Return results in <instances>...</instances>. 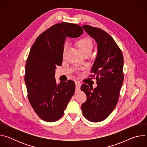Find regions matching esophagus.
I'll use <instances>...</instances> for the list:
<instances>
[{"label":"esophagus","instance_id":"1","mask_svg":"<svg viewBox=\"0 0 147 147\" xmlns=\"http://www.w3.org/2000/svg\"><path fill=\"white\" fill-rule=\"evenodd\" d=\"M81 82H80L78 81H76V88L77 90H80V87L81 86Z\"/></svg>","mask_w":147,"mask_h":147}]
</instances>
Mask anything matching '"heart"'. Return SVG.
<instances>
[{"label":"heart","mask_w":147,"mask_h":147,"mask_svg":"<svg viewBox=\"0 0 147 147\" xmlns=\"http://www.w3.org/2000/svg\"><path fill=\"white\" fill-rule=\"evenodd\" d=\"M78 46L79 48V49L80 51H84V50H87V49H91L93 47V44L92 40L88 38H82L78 42ZM67 47V43L65 44L64 48H65Z\"/></svg>","instance_id":"1"}]
</instances>
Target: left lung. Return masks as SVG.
<instances>
[{
  "instance_id": "1",
  "label": "left lung",
  "mask_w": 147,
  "mask_h": 147,
  "mask_svg": "<svg viewBox=\"0 0 147 147\" xmlns=\"http://www.w3.org/2000/svg\"><path fill=\"white\" fill-rule=\"evenodd\" d=\"M84 29L98 45V54L90 77H95L97 87L83 84L81 90L87 95L81 105L82 114L87 120L99 122L112 112L119 100L123 82V56L113 38L100 28L84 25Z\"/></svg>"
}]
</instances>
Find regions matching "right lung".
Wrapping results in <instances>:
<instances>
[{
  "instance_id": "obj_1",
  "label": "right lung",
  "mask_w": 147,
  "mask_h": 147,
  "mask_svg": "<svg viewBox=\"0 0 147 147\" xmlns=\"http://www.w3.org/2000/svg\"><path fill=\"white\" fill-rule=\"evenodd\" d=\"M82 33L78 24L58 23L40 34L30 49L24 80L29 102L42 120L53 122L60 119L74 94L73 81L57 84L54 76L56 66L62 63L66 37L77 38Z\"/></svg>"
}]
</instances>
